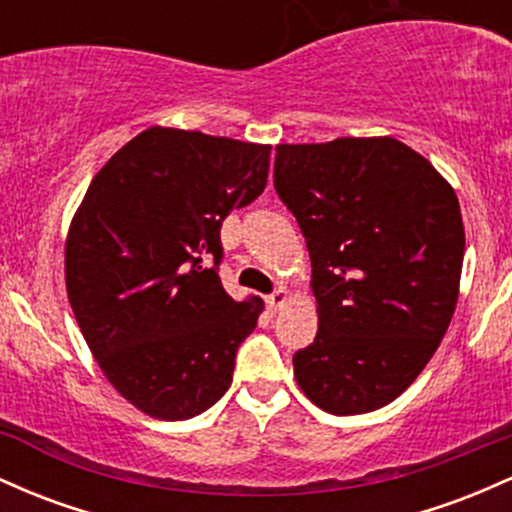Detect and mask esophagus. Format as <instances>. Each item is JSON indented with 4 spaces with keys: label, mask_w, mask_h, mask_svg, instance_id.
Masks as SVG:
<instances>
[{
    "label": "esophagus",
    "mask_w": 512,
    "mask_h": 512,
    "mask_svg": "<svg viewBox=\"0 0 512 512\" xmlns=\"http://www.w3.org/2000/svg\"><path fill=\"white\" fill-rule=\"evenodd\" d=\"M285 302H287V292L283 290V287H280V290L271 292V295L266 297V304H268V309H271V312H275V309L283 307Z\"/></svg>",
    "instance_id": "1"
}]
</instances>
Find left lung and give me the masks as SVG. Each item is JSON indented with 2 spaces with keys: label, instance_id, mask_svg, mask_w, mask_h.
I'll return each instance as SVG.
<instances>
[{
  "label": "left lung",
  "instance_id": "8db88e82",
  "mask_svg": "<svg viewBox=\"0 0 512 512\" xmlns=\"http://www.w3.org/2000/svg\"><path fill=\"white\" fill-rule=\"evenodd\" d=\"M275 152V193L307 241L319 314L314 343L292 355L297 384L333 416L375 411L421 375L455 314L459 200L394 137Z\"/></svg>",
  "mask_w": 512,
  "mask_h": 512
}]
</instances>
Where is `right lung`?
Returning <instances> with one entry per match:
<instances>
[{"mask_svg":"<svg viewBox=\"0 0 512 512\" xmlns=\"http://www.w3.org/2000/svg\"><path fill=\"white\" fill-rule=\"evenodd\" d=\"M271 147L149 128L94 176L65 246L67 297L106 380L162 421L208 411L263 300L222 287L220 229L263 193Z\"/></svg>","mask_w":512,"mask_h":512,"instance_id":"1","label":"right lung"}]
</instances>
